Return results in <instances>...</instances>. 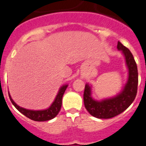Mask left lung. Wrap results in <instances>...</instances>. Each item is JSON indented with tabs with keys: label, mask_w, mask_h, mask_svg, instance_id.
<instances>
[{
	"label": "left lung",
	"mask_w": 146,
	"mask_h": 146,
	"mask_svg": "<svg viewBox=\"0 0 146 146\" xmlns=\"http://www.w3.org/2000/svg\"><path fill=\"white\" fill-rule=\"evenodd\" d=\"M117 49L122 50L125 55L126 64L129 70L128 83L124 90L116 97L102 102L94 100L90 96V88L85 85L84 91V104L87 111L94 117L99 119H110L120 114L133 102L137 96L138 86V71L133 56L129 50L118 41Z\"/></svg>",
	"instance_id": "obj_1"
}]
</instances>
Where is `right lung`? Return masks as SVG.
<instances>
[{
	"mask_svg": "<svg viewBox=\"0 0 146 146\" xmlns=\"http://www.w3.org/2000/svg\"><path fill=\"white\" fill-rule=\"evenodd\" d=\"M67 88V85H64L63 87L60 88L58 95L56 96V100L53 102L52 105L48 109L44 110V111H30V110H27L25 108L19 107L13 101L9 94V96L10 101L12 102L13 105L16 108L18 111H20L24 116H26V117L32 119V120L38 121V122H44V121L52 119L54 117H56L57 114L59 113L60 110H61V107H62V97H63V95Z\"/></svg>",
	"mask_w": 146,
	"mask_h": 146,
	"instance_id": "obj_1",
	"label": "right lung"
}]
</instances>
